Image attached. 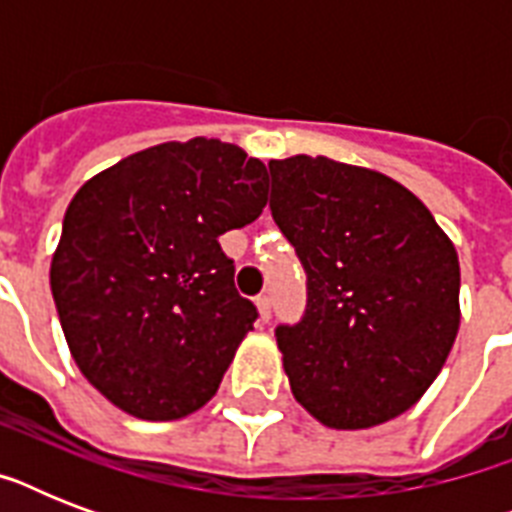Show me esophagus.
Instances as JSON below:
<instances>
[{"mask_svg":"<svg viewBox=\"0 0 512 512\" xmlns=\"http://www.w3.org/2000/svg\"><path fill=\"white\" fill-rule=\"evenodd\" d=\"M255 303H257V311H260V321H271V305H273L271 295H260Z\"/></svg>","mask_w":512,"mask_h":512,"instance_id":"34e87169","label":"esophagus"}]
</instances>
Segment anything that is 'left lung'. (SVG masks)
Returning <instances> with one entry per match:
<instances>
[{
  "mask_svg": "<svg viewBox=\"0 0 512 512\" xmlns=\"http://www.w3.org/2000/svg\"><path fill=\"white\" fill-rule=\"evenodd\" d=\"M271 212L308 273L300 324L276 329L289 388L321 425L404 414L460 329V260L409 188L327 156L268 162Z\"/></svg>",
  "mask_w": 512,
  "mask_h": 512,
  "instance_id": "left-lung-1",
  "label": "left lung"
}]
</instances>
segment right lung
Returning <instances> with one entry per match:
<instances>
[{
	"label": "right lung",
	"mask_w": 512,
	"mask_h": 512,
	"mask_svg": "<svg viewBox=\"0 0 512 512\" xmlns=\"http://www.w3.org/2000/svg\"><path fill=\"white\" fill-rule=\"evenodd\" d=\"M265 201V164L215 138L151 146L76 191L52 300L79 372L122 412L180 420L215 396L257 319L217 239Z\"/></svg>",
	"instance_id": "right-lung-1"
}]
</instances>
